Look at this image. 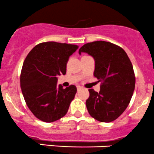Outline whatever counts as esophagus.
<instances>
[{
    "label": "esophagus",
    "mask_w": 154,
    "mask_h": 154,
    "mask_svg": "<svg viewBox=\"0 0 154 154\" xmlns=\"http://www.w3.org/2000/svg\"><path fill=\"white\" fill-rule=\"evenodd\" d=\"M77 91H79V90H80V89H82V87L80 86H77Z\"/></svg>",
    "instance_id": "1"
}]
</instances>
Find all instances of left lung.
Segmentation results:
<instances>
[{"label":"left lung","mask_w":154,"mask_h":154,"mask_svg":"<svg viewBox=\"0 0 154 154\" xmlns=\"http://www.w3.org/2000/svg\"><path fill=\"white\" fill-rule=\"evenodd\" d=\"M81 53L94 58V76L101 82L99 92L89 89L88 112L98 121H113L124 112L133 95L135 76L132 62L123 49L106 41L84 44L79 50Z\"/></svg>","instance_id":"1"}]
</instances>
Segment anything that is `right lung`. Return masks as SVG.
Masks as SVG:
<instances>
[{
	"label": "right lung",
	"mask_w": 154,
	"mask_h": 154,
	"mask_svg": "<svg viewBox=\"0 0 154 154\" xmlns=\"http://www.w3.org/2000/svg\"><path fill=\"white\" fill-rule=\"evenodd\" d=\"M78 46L62 43H41L25 58L20 75V86L27 106L40 120L52 123L63 117L77 93L71 85L57 86V76L66 74L69 57Z\"/></svg>",
	"instance_id": "obj_1"
}]
</instances>
